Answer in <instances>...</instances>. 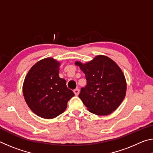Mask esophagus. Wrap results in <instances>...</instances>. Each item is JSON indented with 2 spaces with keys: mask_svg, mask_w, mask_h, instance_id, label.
Listing matches in <instances>:
<instances>
[{
  "mask_svg": "<svg viewBox=\"0 0 153 153\" xmlns=\"http://www.w3.org/2000/svg\"><path fill=\"white\" fill-rule=\"evenodd\" d=\"M74 92L75 95H76V96H77V95L79 94V90L78 88L75 89V90H74Z\"/></svg>",
  "mask_w": 153,
  "mask_h": 153,
  "instance_id": "obj_1",
  "label": "esophagus"
}]
</instances>
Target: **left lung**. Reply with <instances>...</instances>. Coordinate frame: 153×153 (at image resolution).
<instances>
[{
  "instance_id": "8db88e82",
  "label": "left lung",
  "mask_w": 153,
  "mask_h": 153,
  "mask_svg": "<svg viewBox=\"0 0 153 153\" xmlns=\"http://www.w3.org/2000/svg\"><path fill=\"white\" fill-rule=\"evenodd\" d=\"M85 74L86 86L79 97L90 112L107 115L122 102L126 93V82L122 71L107 56H96L89 63L76 62Z\"/></svg>"
}]
</instances>
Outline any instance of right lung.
Wrapping results in <instances>:
<instances>
[{"label":"right lung","mask_w":153,"mask_h":153,"mask_svg":"<svg viewBox=\"0 0 153 153\" xmlns=\"http://www.w3.org/2000/svg\"><path fill=\"white\" fill-rule=\"evenodd\" d=\"M59 63L52 58L42 59L33 65L25 77L23 93L33 113L45 119H53L66 109L74 96L59 76Z\"/></svg>","instance_id":"1"}]
</instances>
